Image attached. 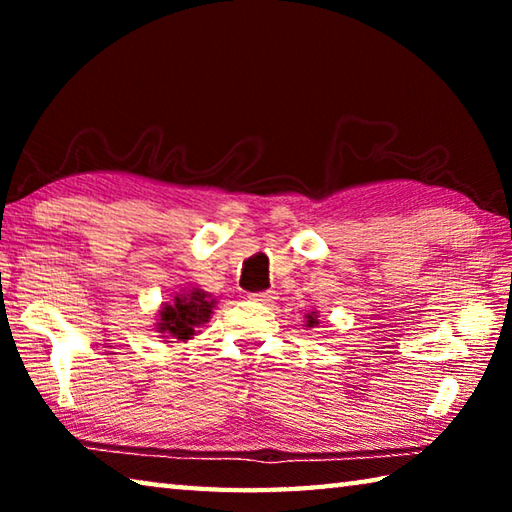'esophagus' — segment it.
I'll list each match as a JSON object with an SVG mask.
<instances>
[{
	"label": "esophagus",
	"mask_w": 512,
	"mask_h": 512,
	"mask_svg": "<svg viewBox=\"0 0 512 512\" xmlns=\"http://www.w3.org/2000/svg\"><path fill=\"white\" fill-rule=\"evenodd\" d=\"M250 300L259 302V305H273V302L277 300V293L275 291H262V293H250L248 296Z\"/></svg>",
	"instance_id": "34e87169"
}]
</instances>
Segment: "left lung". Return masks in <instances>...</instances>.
Returning <instances> with one entry per match:
<instances>
[{
	"label": "left lung",
	"instance_id": "left-lung-1",
	"mask_svg": "<svg viewBox=\"0 0 512 512\" xmlns=\"http://www.w3.org/2000/svg\"><path fill=\"white\" fill-rule=\"evenodd\" d=\"M320 314H318V311H307V314H305V325H302V327H305V329H311V327H318V323H320Z\"/></svg>",
	"mask_w": 512,
	"mask_h": 512
}]
</instances>
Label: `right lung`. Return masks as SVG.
Wrapping results in <instances>:
<instances>
[{"mask_svg": "<svg viewBox=\"0 0 512 512\" xmlns=\"http://www.w3.org/2000/svg\"><path fill=\"white\" fill-rule=\"evenodd\" d=\"M216 302L219 300L198 284L183 287L158 307L153 329L167 345L192 341L201 334V327L210 323Z\"/></svg>", "mask_w": 512, "mask_h": 512, "instance_id": "obj_1", "label": "right lung"}]
</instances>
